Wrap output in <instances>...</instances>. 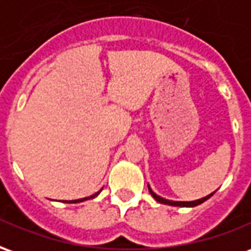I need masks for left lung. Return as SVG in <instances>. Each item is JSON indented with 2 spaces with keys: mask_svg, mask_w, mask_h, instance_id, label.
<instances>
[{
  "mask_svg": "<svg viewBox=\"0 0 251 251\" xmlns=\"http://www.w3.org/2000/svg\"><path fill=\"white\" fill-rule=\"evenodd\" d=\"M148 188H149V192H151V195H152L154 199L157 200L158 203H163V204H168V205H175V207H195V205L201 204L203 201H205L207 199H210L211 196L215 194V191H214L212 194L207 195V196L201 198V199L192 200V201H175V200H168V199H165V198H161V196H158L157 194H154L149 184H148Z\"/></svg>",
  "mask_w": 251,
  "mask_h": 251,
  "instance_id": "left-lung-1",
  "label": "left lung"
}]
</instances>
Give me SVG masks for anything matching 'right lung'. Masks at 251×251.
<instances>
[{
    "instance_id": "1",
    "label": "right lung",
    "mask_w": 251,
    "mask_h": 251,
    "mask_svg": "<svg viewBox=\"0 0 251 251\" xmlns=\"http://www.w3.org/2000/svg\"><path fill=\"white\" fill-rule=\"evenodd\" d=\"M102 191V189H100ZM100 191H98V192H95L94 195H91V196H88V198H83V199H77V200H70V201H67V200H64L66 203H80V201H84V200H88V199H94L95 196H98L99 194H100Z\"/></svg>"
}]
</instances>
